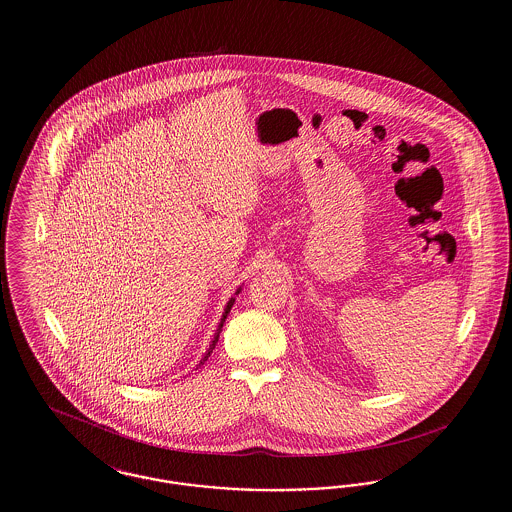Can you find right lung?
I'll return each instance as SVG.
<instances>
[{"label":"right lung","mask_w":512,"mask_h":512,"mask_svg":"<svg viewBox=\"0 0 512 512\" xmlns=\"http://www.w3.org/2000/svg\"><path fill=\"white\" fill-rule=\"evenodd\" d=\"M240 290H242V288H238V292H236V295H238V293H240ZM234 301H236V299H234V297H232V299H230V301H228V303H226V309H224V313H222V318H220V324H219V328H217V334H215V338H213V341H211V345H209V349H207V353H205V357H203V359H201V361H199V366L203 365V363H205V361H207V359H209V357H211V353H213V349H215V345H217V341H219V334H220V330H222V324H224V320H226V317H228V313H230V309H232V305H234Z\"/></svg>","instance_id":"add662e5"}]
</instances>
